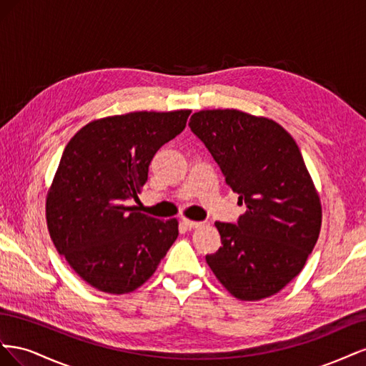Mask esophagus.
I'll use <instances>...</instances> for the list:
<instances>
[{"label":"esophagus","mask_w":366,"mask_h":366,"mask_svg":"<svg viewBox=\"0 0 366 366\" xmlns=\"http://www.w3.org/2000/svg\"><path fill=\"white\" fill-rule=\"evenodd\" d=\"M182 223L187 227V229H195V227H200L203 223L202 221H192V219H187V218H182Z\"/></svg>","instance_id":"esophagus-1"}]
</instances>
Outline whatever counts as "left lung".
Returning a JSON list of instances; mask_svg holds the SVG:
<instances>
[{
  "mask_svg": "<svg viewBox=\"0 0 366 366\" xmlns=\"http://www.w3.org/2000/svg\"><path fill=\"white\" fill-rule=\"evenodd\" d=\"M189 127L246 206L235 224L217 221L223 246L206 262L241 301L278 293L304 269L322 224L299 147L274 120L238 109H203Z\"/></svg>",
  "mask_w": 366,
  "mask_h": 366,
  "instance_id": "1",
  "label": "left lung"
}]
</instances>
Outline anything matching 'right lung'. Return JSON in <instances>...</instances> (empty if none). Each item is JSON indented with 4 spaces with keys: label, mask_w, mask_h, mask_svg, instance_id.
I'll list each match as a JSON object with an SVG mask.
<instances>
[{
    "label": "right lung",
    "mask_w": 366,
    "mask_h": 366,
    "mask_svg": "<svg viewBox=\"0 0 366 366\" xmlns=\"http://www.w3.org/2000/svg\"><path fill=\"white\" fill-rule=\"evenodd\" d=\"M189 114L179 109L97 119L65 147L47 194V227L59 254L94 289L134 292L179 237L175 218L140 214L127 200H136L154 154L180 134Z\"/></svg>",
    "instance_id": "add662e5"
}]
</instances>
